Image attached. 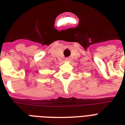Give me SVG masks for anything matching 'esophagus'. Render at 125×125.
<instances>
[{
  "label": "esophagus",
  "mask_w": 125,
  "mask_h": 125,
  "mask_svg": "<svg viewBox=\"0 0 125 125\" xmlns=\"http://www.w3.org/2000/svg\"><path fill=\"white\" fill-rule=\"evenodd\" d=\"M65 61H70V58H69V57H67V58H66V59H65Z\"/></svg>",
  "instance_id": "34e87169"
}]
</instances>
